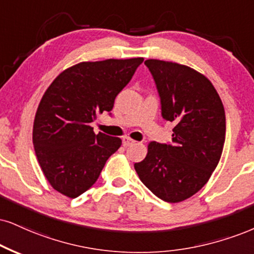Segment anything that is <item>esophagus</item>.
<instances>
[{
    "instance_id": "esophagus-1",
    "label": "esophagus",
    "mask_w": 254,
    "mask_h": 254,
    "mask_svg": "<svg viewBox=\"0 0 254 254\" xmlns=\"http://www.w3.org/2000/svg\"><path fill=\"white\" fill-rule=\"evenodd\" d=\"M134 143H135V141L130 139V137H128V136L122 137V145H124V147H129V146L134 145Z\"/></svg>"
}]
</instances>
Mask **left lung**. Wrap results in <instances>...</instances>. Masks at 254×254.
<instances>
[{
    "mask_svg": "<svg viewBox=\"0 0 254 254\" xmlns=\"http://www.w3.org/2000/svg\"><path fill=\"white\" fill-rule=\"evenodd\" d=\"M161 105V117L173 122L172 142L148 145L134 164L142 184L167 202L189 199L205 186L218 166L226 136L220 96L207 77L174 62L147 60Z\"/></svg>",
    "mask_w": 254,
    "mask_h": 254,
    "instance_id": "1",
    "label": "left lung"
}]
</instances>
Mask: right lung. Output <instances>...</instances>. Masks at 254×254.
Returning <instances> with one entry per match:
<instances>
[{
	"mask_svg": "<svg viewBox=\"0 0 254 254\" xmlns=\"http://www.w3.org/2000/svg\"><path fill=\"white\" fill-rule=\"evenodd\" d=\"M142 61L81 62L46 90L34 120L33 143L43 174L58 192L76 198L89 190L121 146V139L95 134L90 124L99 113L112 111Z\"/></svg>",
	"mask_w": 254,
	"mask_h": 254,
	"instance_id": "obj_1",
	"label": "right lung"
}]
</instances>
